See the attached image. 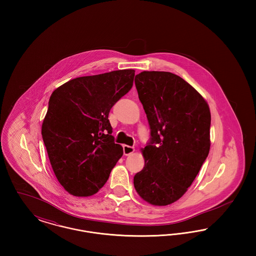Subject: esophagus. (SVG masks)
I'll return each instance as SVG.
<instances>
[{"label": "esophagus", "mask_w": 256, "mask_h": 256, "mask_svg": "<svg viewBox=\"0 0 256 256\" xmlns=\"http://www.w3.org/2000/svg\"><path fill=\"white\" fill-rule=\"evenodd\" d=\"M122 150H124V156H130V154L134 152L135 150H134V146L124 145V146H122Z\"/></svg>", "instance_id": "34e87169"}]
</instances>
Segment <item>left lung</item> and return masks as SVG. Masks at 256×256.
<instances>
[{
  "instance_id": "1",
  "label": "left lung",
  "mask_w": 256,
  "mask_h": 256,
  "mask_svg": "<svg viewBox=\"0 0 256 256\" xmlns=\"http://www.w3.org/2000/svg\"><path fill=\"white\" fill-rule=\"evenodd\" d=\"M134 82L150 128L142 150L145 167L134 176V187L148 204L168 206L185 194L209 154L210 110L174 74L144 71Z\"/></svg>"
}]
</instances>
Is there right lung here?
<instances>
[{"label":"right lung","mask_w":256,"mask_h":256,"mask_svg":"<svg viewBox=\"0 0 256 256\" xmlns=\"http://www.w3.org/2000/svg\"><path fill=\"white\" fill-rule=\"evenodd\" d=\"M132 69L80 76L50 95L42 138L54 172L71 195H94L122 158L108 120L111 108L134 86Z\"/></svg>","instance_id":"right-lung-1"}]
</instances>
